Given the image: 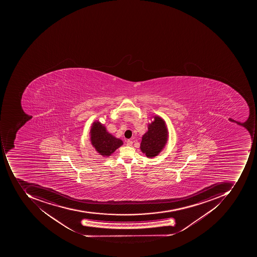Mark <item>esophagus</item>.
Returning <instances> with one entry per match:
<instances>
[{"label":"esophagus","mask_w":257,"mask_h":257,"mask_svg":"<svg viewBox=\"0 0 257 257\" xmlns=\"http://www.w3.org/2000/svg\"><path fill=\"white\" fill-rule=\"evenodd\" d=\"M132 145H133V141H130V140H128V141H126V146L131 147V146H132Z\"/></svg>","instance_id":"1"}]
</instances>
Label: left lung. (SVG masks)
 Masks as SVG:
<instances>
[{"instance_id":"obj_1","label":"left lung","mask_w":257,"mask_h":257,"mask_svg":"<svg viewBox=\"0 0 257 257\" xmlns=\"http://www.w3.org/2000/svg\"><path fill=\"white\" fill-rule=\"evenodd\" d=\"M155 119L149 124L148 131L143 136L141 144V151L148 158L158 155L166 143L167 129L165 122L158 116Z\"/></svg>"}]
</instances>
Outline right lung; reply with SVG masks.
Listing matches in <instances>:
<instances>
[{
  "mask_svg": "<svg viewBox=\"0 0 257 257\" xmlns=\"http://www.w3.org/2000/svg\"><path fill=\"white\" fill-rule=\"evenodd\" d=\"M91 141L101 155L109 156L122 145L121 140L114 138L106 132V128L100 122L93 123L91 130Z\"/></svg>",
  "mask_w": 257,
  "mask_h": 257,
  "instance_id": "1",
  "label": "right lung"
}]
</instances>
